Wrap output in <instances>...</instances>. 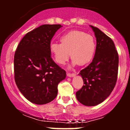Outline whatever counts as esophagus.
<instances>
[{"mask_svg": "<svg viewBox=\"0 0 130 130\" xmlns=\"http://www.w3.org/2000/svg\"><path fill=\"white\" fill-rule=\"evenodd\" d=\"M67 74L68 77H74L75 76L74 73H67Z\"/></svg>", "mask_w": 130, "mask_h": 130, "instance_id": "1", "label": "esophagus"}]
</instances>
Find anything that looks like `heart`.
I'll list each match as a JSON object with an SVG mask.
<instances>
[{"label":"heart","instance_id":"obj_1","mask_svg":"<svg viewBox=\"0 0 130 130\" xmlns=\"http://www.w3.org/2000/svg\"><path fill=\"white\" fill-rule=\"evenodd\" d=\"M60 43H51L50 49L57 63L63 65L71 57L73 65H87L92 61L96 50V42L92 35L74 30L60 37Z\"/></svg>","mask_w":130,"mask_h":130}]
</instances>
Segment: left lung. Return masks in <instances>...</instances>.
I'll list each match as a JSON object with an SVG mask.
<instances>
[{
    "instance_id": "left-lung-1",
    "label": "left lung",
    "mask_w": 130,
    "mask_h": 130,
    "mask_svg": "<svg viewBox=\"0 0 130 130\" xmlns=\"http://www.w3.org/2000/svg\"><path fill=\"white\" fill-rule=\"evenodd\" d=\"M96 46L93 60L80 71L84 86L76 93L77 100L87 106L101 103L109 96L117 79L119 56L110 37L92 26Z\"/></svg>"
}]
</instances>
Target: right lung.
Instances as JSON below:
<instances>
[{"mask_svg":"<svg viewBox=\"0 0 130 130\" xmlns=\"http://www.w3.org/2000/svg\"><path fill=\"white\" fill-rule=\"evenodd\" d=\"M60 24H44L22 38L14 57V80L27 100L44 104L55 99L57 86L66 77V71L54 62L50 46Z\"/></svg>","mask_w":130,"mask_h":130,"instance_id":"add662e5","label":"right lung"}]
</instances>
